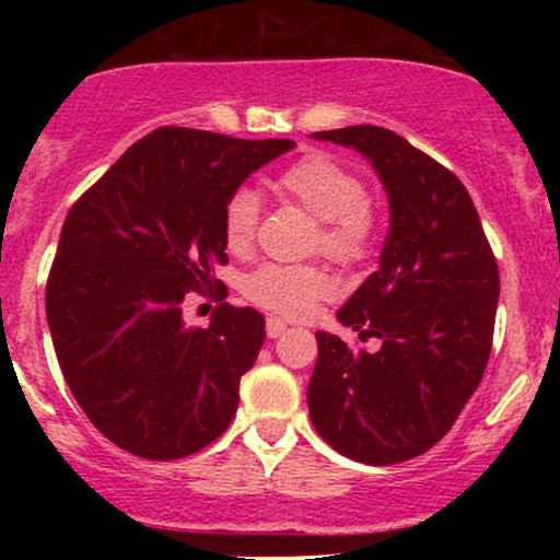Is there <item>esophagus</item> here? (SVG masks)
I'll use <instances>...</instances> for the list:
<instances>
[{
	"label": "esophagus",
	"instance_id": "obj_1",
	"mask_svg": "<svg viewBox=\"0 0 560 560\" xmlns=\"http://www.w3.org/2000/svg\"><path fill=\"white\" fill-rule=\"evenodd\" d=\"M285 328H288V324L278 316H270V318H267V324H265V331H267V336H270V339H280V336L285 334Z\"/></svg>",
	"mask_w": 560,
	"mask_h": 560
}]
</instances>
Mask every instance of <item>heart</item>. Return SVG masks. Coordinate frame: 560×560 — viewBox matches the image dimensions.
<instances>
[{"mask_svg":"<svg viewBox=\"0 0 560 560\" xmlns=\"http://www.w3.org/2000/svg\"><path fill=\"white\" fill-rule=\"evenodd\" d=\"M282 196L320 221V249L339 262L354 265L364 259L374 240V209L364 198V186L347 165L326 155L308 152L295 160L278 178ZM259 198L252 188L229 196L224 209V244L244 252L255 240ZM334 282L318 267L265 265L244 280V293L262 308L301 318L313 305L331 295Z\"/></svg>","mask_w":560,"mask_h":560,"instance_id":"heart-1","label":"heart"}]
</instances>
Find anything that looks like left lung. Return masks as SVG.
Instances as JSON below:
<instances>
[{"mask_svg":"<svg viewBox=\"0 0 560 560\" xmlns=\"http://www.w3.org/2000/svg\"><path fill=\"white\" fill-rule=\"evenodd\" d=\"M357 150L382 180L389 232L336 318L380 339L351 351L318 331L308 412L328 446L370 466L408 462L451 431L492 351L500 270L469 190L454 173L374 125L313 132Z\"/></svg>","mask_w":560,"mask_h":560,"instance_id":"left-lung-1","label":"left lung"}]
</instances>
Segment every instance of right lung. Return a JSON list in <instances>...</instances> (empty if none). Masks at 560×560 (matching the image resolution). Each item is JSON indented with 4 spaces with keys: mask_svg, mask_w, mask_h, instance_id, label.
Returning a JSON list of instances; mask_svg holds the SVG:
<instances>
[{
    "mask_svg": "<svg viewBox=\"0 0 560 560\" xmlns=\"http://www.w3.org/2000/svg\"><path fill=\"white\" fill-rule=\"evenodd\" d=\"M293 148L160 127L68 211L45 313L68 387L119 448L171 462L232 423L262 313L221 303L209 328H188L183 301L221 288L229 196Z\"/></svg>",
    "mask_w": 560,
    "mask_h": 560,
    "instance_id": "right-lung-1",
    "label": "right lung"
}]
</instances>
